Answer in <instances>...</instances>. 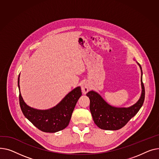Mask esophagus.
I'll use <instances>...</instances> for the list:
<instances>
[{
    "label": "esophagus",
    "mask_w": 159,
    "mask_h": 159,
    "mask_svg": "<svg viewBox=\"0 0 159 159\" xmlns=\"http://www.w3.org/2000/svg\"><path fill=\"white\" fill-rule=\"evenodd\" d=\"M89 84L88 82H84L82 85H81V90L83 94H86L89 91Z\"/></svg>",
    "instance_id": "1"
}]
</instances>
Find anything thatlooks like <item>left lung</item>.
I'll return each mask as SVG.
<instances>
[{
  "label": "left lung",
  "instance_id": "1",
  "mask_svg": "<svg viewBox=\"0 0 159 159\" xmlns=\"http://www.w3.org/2000/svg\"><path fill=\"white\" fill-rule=\"evenodd\" d=\"M141 70L142 67L138 63ZM142 93L139 101L128 108H117L111 107L94 91L87 94L90 99V110L95 124L101 129L106 130H117L123 128L128 121L134 117L143 105L145 98V89L141 76Z\"/></svg>",
  "mask_w": 159,
  "mask_h": 159
}]
</instances>
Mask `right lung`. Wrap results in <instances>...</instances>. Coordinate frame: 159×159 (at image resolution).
<instances>
[{
	"instance_id": "right-lung-1",
	"label": "right lung",
	"mask_w": 159,
	"mask_h": 159,
	"mask_svg": "<svg viewBox=\"0 0 159 159\" xmlns=\"http://www.w3.org/2000/svg\"><path fill=\"white\" fill-rule=\"evenodd\" d=\"M18 87L20 90L19 80ZM82 95L80 87L73 89L54 107L48 110H37L27 105L19 92V102L24 116L37 128L44 132L54 133L66 128L70 122L73 110Z\"/></svg>"
}]
</instances>
